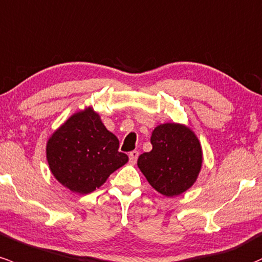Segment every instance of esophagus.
<instances>
[{"instance_id": "esophagus-1", "label": "esophagus", "mask_w": 262, "mask_h": 262, "mask_svg": "<svg viewBox=\"0 0 262 262\" xmlns=\"http://www.w3.org/2000/svg\"><path fill=\"white\" fill-rule=\"evenodd\" d=\"M138 157H139V151L138 150H133L129 153V160H130V163H137V159Z\"/></svg>"}]
</instances>
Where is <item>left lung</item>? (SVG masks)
<instances>
[{
    "label": "left lung",
    "instance_id": "1",
    "mask_svg": "<svg viewBox=\"0 0 262 262\" xmlns=\"http://www.w3.org/2000/svg\"><path fill=\"white\" fill-rule=\"evenodd\" d=\"M150 142L153 149L138 158V166L149 184L165 196L188 190L203 163L196 136L182 124L166 123L154 129Z\"/></svg>",
    "mask_w": 262,
    "mask_h": 262
}]
</instances>
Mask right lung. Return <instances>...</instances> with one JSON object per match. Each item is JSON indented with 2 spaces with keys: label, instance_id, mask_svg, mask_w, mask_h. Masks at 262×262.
I'll return each instance as SVG.
<instances>
[{
  "label": "right lung",
  "instance_id": "right-lung-1",
  "mask_svg": "<svg viewBox=\"0 0 262 262\" xmlns=\"http://www.w3.org/2000/svg\"><path fill=\"white\" fill-rule=\"evenodd\" d=\"M118 149V138L88 108L72 116L54 132L47 143V160L52 174L62 185L88 194L128 162V155Z\"/></svg>",
  "mask_w": 262,
  "mask_h": 262
}]
</instances>
